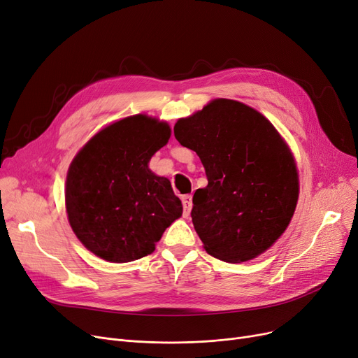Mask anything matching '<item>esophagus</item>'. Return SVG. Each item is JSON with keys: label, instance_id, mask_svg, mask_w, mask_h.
<instances>
[{"label": "esophagus", "instance_id": "1", "mask_svg": "<svg viewBox=\"0 0 358 358\" xmlns=\"http://www.w3.org/2000/svg\"><path fill=\"white\" fill-rule=\"evenodd\" d=\"M182 203H183V215L189 217L191 210H192V196L191 195H183L182 196Z\"/></svg>", "mask_w": 358, "mask_h": 358}]
</instances>
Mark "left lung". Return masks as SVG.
<instances>
[{
    "instance_id": "8db88e82",
    "label": "left lung",
    "mask_w": 358,
    "mask_h": 358,
    "mask_svg": "<svg viewBox=\"0 0 358 358\" xmlns=\"http://www.w3.org/2000/svg\"><path fill=\"white\" fill-rule=\"evenodd\" d=\"M173 131L207 173L191 213L203 249L231 264L269 249L290 224L299 199L296 162L274 125L241 101L215 99L179 119Z\"/></svg>"
}]
</instances>
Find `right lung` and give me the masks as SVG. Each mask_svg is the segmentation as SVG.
<instances>
[{"label":"right lung","mask_w":358,"mask_h":358,"mask_svg":"<svg viewBox=\"0 0 358 358\" xmlns=\"http://www.w3.org/2000/svg\"><path fill=\"white\" fill-rule=\"evenodd\" d=\"M170 127L134 115L99 131L68 169L65 207L78 241L96 257L124 264L147 257L182 215L170 180L148 169Z\"/></svg>","instance_id":"1"}]
</instances>
